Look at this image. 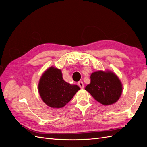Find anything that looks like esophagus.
<instances>
[{"label": "esophagus", "mask_w": 147, "mask_h": 147, "mask_svg": "<svg viewBox=\"0 0 147 147\" xmlns=\"http://www.w3.org/2000/svg\"><path fill=\"white\" fill-rule=\"evenodd\" d=\"M78 86L80 87L82 89L84 88V84H83V83L82 82H79L78 83Z\"/></svg>", "instance_id": "1"}]
</instances>
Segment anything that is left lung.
<instances>
[{"label":"left lung","instance_id":"8db88e82","mask_svg":"<svg viewBox=\"0 0 147 147\" xmlns=\"http://www.w3.org/2000/svg\"><path fill=\"white\" fill-rule=\"evenodd\" d=\"M91 82L85 87L95 100L104 105L116 103L121 96L123 84L110 70H98L91 75Z\"/></svg>","mask_w":147,"mask_h":147}]
</instances>
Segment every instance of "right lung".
Returning <instances> with one entry per match:
<instances>
[{
  "label": "right lung",
  "mask_w": 147,
  "mask_h": 147,
  "mask_svg": "<svg viewBox=\"0 0 147 147\" xmlns=\"http://www.w3.org/2000/svg\"><path fill=\"white\" fill-rule=\"evenodd\" d=\"M41 99L51 108H62L80 90L64 80L61 69L50 67L42 74L38 84Z\"/></svg>",
  "instance_id": "add662e5"
}]
</instances>
